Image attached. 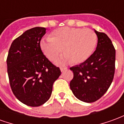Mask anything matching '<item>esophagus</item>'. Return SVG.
<instances>
[{"instance_id": "34e87169", "label": "esophagus", "mask_w": 124, "mask_h": 124, "mask_svg": "<svg viewBox=\"0 0 124 124\" xmlns=\"http://www.w3.org/2000/svg\"><path fill=\"white\" fill-rule=\"evenodd\" d=\"M66 69H67V68H60V71H61V72H64V70H66Z\"/></svg>"}]
</instances>
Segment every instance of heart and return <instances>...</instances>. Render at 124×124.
<instances>
[{"instance_id": "obj_1", "label": "heart", "mask_w": 124, "mask_h": 124, "mask_svg": "<svg viewBox=\"0 0 124 124\" xmlns=\"http://www.w3.org/2000/svg\"><path fill=\"white\" fill-rule=\"evenodd\" d=\"M98 38L96 33L89 28L62 27L52 32L50 38H43L40 47L48 59L54 60L62 52L65 54L58 64L85 62L93 54Z\"/></svg>"}]
</instances>
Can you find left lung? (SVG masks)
Masks as SVG:
<instances>
[{
  "label": "left lung",
  "mask_w": 124,
  "mask_h": 124,
  "mask_svg": "<svg viewBox=\"0 0 124 124\" xmlns=\"http://www.w3.org/2000/svg\"><path fill=\"white\" fill-rule=\"evenodd\" d=\"M98 36L96 50L85 62L70 68L74 78L70 87L81 101H96L108 90L115 72L116 50L111 40L103 32L94 29Z\"/></svg>",
  "instance_id": "8db88e82"
}]
</instances>
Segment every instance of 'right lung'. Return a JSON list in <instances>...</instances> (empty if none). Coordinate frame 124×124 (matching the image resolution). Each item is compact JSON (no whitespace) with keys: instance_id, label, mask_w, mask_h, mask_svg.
Returning a JSON list of instances; mask_svg holds the SVG:
<instances>
[{"instance_id":"right-lung-1","label":"right lung","mask_w":124,"mask_h":124,"mask_svg":"<svg viewBox=\"0 0 124 124\" xmlns=\"http://www.w3.org/2000/svg\"><path fill=\"white\" fill-rule=\"evenodd\" d=\"M46 29L34 27L12 42L7 57L10 85L16 98L28 106H40L48 101L52 86L61 72L40 48Z\"/></svg>"}]
</instances>
